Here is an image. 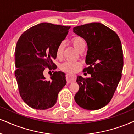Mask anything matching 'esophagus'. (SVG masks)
Returning a JSON list of instances; mask_svg holds the SVG:
<instances>
[{"label":"esophagus","mask_w":134,"mask_h":134,"mask_svg":"<svg viewBox=\"0 0 134 134\" xmlns=\"http://www.w3.org/2000/svg\"><path fill=\"white\" fill-rule=\"evenodd\" d=\"M66 79V81L68 83H71V82L76 81V76L75 75L67 74Z\"/></svg>","instance_id":"34e87169"}]
</instances>
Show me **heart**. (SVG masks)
<instances>
[{
	"mask_svg": "<svg viewBox=\"0 0 134 134\" xmlns=\"http://www.w3.org/2000/svg\"><path fill=\"white\" fill-rule=\"evenodd\" d=\"M72 42L77 49H79L82 44H85V42L81 37H75L72 38ZM64 48V42H62L58 46L57 49V57L58 58H61L63 56V51ZM80 66V63L77 62H72V61H66L64 62L60 66V69L62 71L68 72V73H72L75 72L77 69Z\"/></svg>",
	"mask_w": 134,
	"mask_h": 134,
	"instance_id": "1",
	"label": "heart"
}]
</instances>
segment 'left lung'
<instances>
[{
	"instance_id": "obj_1",
	"label": "left lung",
	"mask_w": 134,
	"mask_h": 134,
	"mask_svg": "<svg viewBox=\"0 0 134 134\" xmlns=\"http://www.w3.org/2000/svg\"><path fill=\"white\" fill-rule=\"evenodd\" d=\"M87 44L83 72L90 77L77 76L80 89L75 100L81 107L94 110L104 107L113 98L122 77L123 51L114 31L100 23L94 22L73 28Z\"/></svg>"
}]
</instances>
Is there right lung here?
<instances>
[{
  "instance_id": "1",
  "label": "right lung",
  "mask_w": 134,
  "mask_h": 134,
  "mask_svg": "<svg viewBox=\"0 0 134 134\" xmlns=\"http://www.w3.org/2000/svg\"><path fill=\"white\" fill-rule=\"evenodd\" d=\"M70 27L42 23L24 32L15 48V75L20 95L33 109L44 110L57 101L58 94L66 84L65 74L55 71L47 80L46 68L55 70L58 44L66 37Z\"/></svg>"
}]
</instances>
